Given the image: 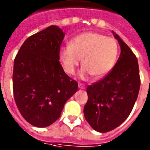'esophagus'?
<instances>
[{
  "instance_id": "34e87169",
  "label": "esophagus",
  "mask_w": 150,
  "mask_h": 150,
  "mask_svg": "<svg viewBox=\"0 0 150 150\" xmlns=\"http://www.w3.org/2000/svg\"><path fill=\"white\" fill-rule=\"evenodd\" d=\"M79 88H80V89H85L86 86H85L83 83H79Z\"/></svg>"
}]
</instances>
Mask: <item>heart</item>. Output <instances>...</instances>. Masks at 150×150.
Here are the masks:
<instances>
[{
    "label": "heart",
    "mask_w": 150,
    "mask_h": 150,
    "mask_svg": "<svg viewBox=\"0 0 150 150\" xmlns=\"http://www.w3.org/2000/svg\"><path fill=\"white\" fill-rule=\"evenodd\" d=\"M118 53L115 39L97 32H84L73 38L71 45L62 46L60 61L64 71L72 75L83 58L84 67L80 71L81 77L93 75L95 79H100L113 69Z\"/></svg>",
    "instance_id": "heart-1"
}]
</instances>
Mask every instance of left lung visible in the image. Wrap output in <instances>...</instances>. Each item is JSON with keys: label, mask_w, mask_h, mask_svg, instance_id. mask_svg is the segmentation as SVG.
Here are the masks:
<instances>
[{"label": "left lung", "mask_w": 150, "mask_h": 150, "mask_svg": "<svg viewBox=\"0 0 150 150\" xmlns=\"http://www.w3.org/2000/svg\"><path fill=\"white\" fill-rule=\"evenodd\" d=\"M121 53L112 71L87 87L86 120L98 132L115 129L129 116L138 96L140 78L138 62L128 45L114 34Z\"/></svg>", "instance_id": "left-lung-1"}]
</instances>
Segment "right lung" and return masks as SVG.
<instances>
[{"label":"right lung","instance_id":"right-lung-1","mask_svg":"<svg viewBox=\"0 0 150 150\" xmlns=\"http://www.w3.org/2000/svg\"><path fill=\"white\" fill-rule=\"evenodd\" d=\"M64 33L55 25L29 37L14 60L13 89L16 104L28 122L47 127L61 116L78 83L64 71L59 62Z\"/></svg>","mask_w":150,"mask_h":150}]
</instances>
